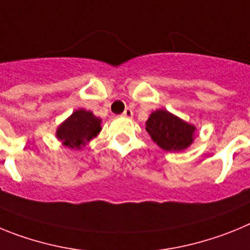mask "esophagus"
I'll return each instance as SVG.
<instances>
[{
  "instance_id": "obj_1",
  "label": "esophagus",
  "mask_w": 250,
  "mask_h": 250,
  "mask_svg": "<svg viewBox=\"0 0 250 250\" xmlns=\"http://www.w3.org/2000/svg\"><path fill=\"white\" fill-rule=\"evenodd\" d=\"M132 110L131 109H125V111L123 112V116L124 118H127V119H131L132 118Z\"/></svg>"
}]
</instances>
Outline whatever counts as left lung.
Returning <instances> with one entry per match:
<instances>
[{"mask_svg":"<svg viewBox=\"0 0 250 250\" xmlns=\"http://www.w3.org/2000/svg\"><path fill=\"white\" fill-rule=\"evenodd\" d=\"M146 131L154 143L167 151H182L191 145L195 126L167 110L151 112L146 121Z\"/></svg>","mask_w":250,"mask_h":250,"instance_id":"1","label":"left lung"}]
</instances>
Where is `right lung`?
<instances>
[{
    "mask_svg": "<svg viewBox=\"0 0 250 250\" xmlns=\"http://www.w3.org/2000/svg\"><path fill=\"white\" fill-rule=\"evenodd\" d=\"M101 131V119L91 111L79 109L66 119L56 130V136L63 146L81 149Z\"/></svg>",
    "mask_w": 250,
    "mask_h": 250,
    "instance_id": "add662e5",
    "label": "right lung"
}]
</instances>
